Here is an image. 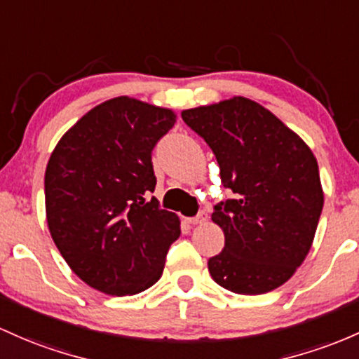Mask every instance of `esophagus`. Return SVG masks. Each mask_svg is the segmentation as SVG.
I'll use <instances>...</instances> for the list:
<instances>
[{"label":"esophagus","mask_w":359,"mask_h":359,"mask_svg":"<svg viewBox=\"0 0 359 359\" xmlns=\"http://www.w3.org/2000/svg\"><path fill=\"white\" fill-rule=\"evenodd\" d=\"M208 219V215L204 211H201L198 216H194V218H186V222L189 224H201V223H206Z\"/></svg>","instance_id":"34e87169"}]
</instances>
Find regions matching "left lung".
<instances>
[{
  "label": "left lung",
  "mask_w": 359,
  "mask_h": 359,
  "mask_svg": "<svg viewBox=\"0 0 359 359\" xmlns=\"http://www.w3.org/2000/svg\"><path fill=\"white\" fill-rule=\"evenodd\" d=\"M210 144L233 199L215 206L224 249L208 261L211 278L238 294L285 285L312 247L324 191L312 149L271 110L245 97L182 110Z\"/></svg>",
  "instance_id": "obj_1"
}]
</instances>
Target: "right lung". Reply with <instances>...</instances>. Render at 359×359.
<instances>
[{"mask_svg": "<svg viewBox=\"0 0 359 359\" xmlns=\"http://www.w3.org/2000/svg\"><path fill=\"white\" fill-rule=\"evenodd\" d=\"M175 112L116 97L62 135L47 161L46 218L74 274L112 297L136 294L163 274L180 219L160 210L151 151Z\"/></svg>", "mask_w": 359, "mask_h": 359, "instance_id": "1", "label": "right lung"}]
</instances>
